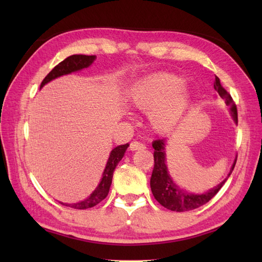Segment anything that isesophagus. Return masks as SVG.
Returning <instances> with one entry per match:
<instances>
[{"instance_id": "esophagus-1", "label": "esophagus", "mask_w": 262, "mask_h": 262, "mask_svg": "<svg viewBox=\"0 0 262 262\" xmlns=\"http://www.w3.org/2000/svg\"><path fill=\"white\" fill-rule=\"evenodd\" d=\"M129 148H130V151H137V149L145 148V145H144L143 143L138 142V141H133V142L130 143Z\"/></svg>"}]
</instances>
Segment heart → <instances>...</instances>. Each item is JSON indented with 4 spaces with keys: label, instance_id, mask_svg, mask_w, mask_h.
<instances>
[{
    "label": "heart",
    "instance_id": "heart-1",
    "mask_svg": "<svg viewBox=\"0 0 262 262\" xmlns=\"http://www.w3.org/2000/svg\"><path fill=\"white\" fill-rule=\"evenodd\" d=\"M185 81L176 74L159 72L138 80L129 90L133 107L152 110L149 120L160 132L171 129L185 114L189 93L183 89Z\"/></svg>",
    "mask_w": 262,
    "mask_h": 262
}]
</instances>
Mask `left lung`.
Segmentation results:
<instances>
[{"label": "left lung", "mask_w": 262, "mask_h": 262, "mask_svg": "<svg viewBox=\"0 0 262 262\" xmlns=\"http://www.w3.org/2000/svg\"><path fill=\"white\" fill-rule=\"evenodd\" d=\"M214 89L219 92L222 99H225L226 105H230L233 119H234V121L237 124L236 105L234 101H233L231 94L222 86L221 81L217 76H215ZM152 146L154 148V168L151 177V182H149L151 183V190L154 198L157 199L163 207L173 211L192 210L205 205L206 203H208L209 200L220 191V189L223 187L226 180L229 179V177L231 176L236 163L235 159L229 176H227L217 187L200 194L190 193L185 190V189L178 187L171 179L168 172V166L165 164V140L154 141Z\"/></svg>", "instance_id": "obj_1"}]
</instances>
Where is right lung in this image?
<instances>
[{
    "label": "right lung",
    "instance_id": "add662e5",
    "mask_svg": "<svg viewBox=\"0 0 262 262\" xmlns=\"http://www.w3.org/2000/svg\"><path fill=\"white\" fill-rule=\"evenodd\" d=\"M94 59H96V56H94V55H91V56H88V55H72V56L65 58L63 62H60L58 65L55 66V68L46 75L45 79H43L41 82L40 89L45 85L46 83L56 79V77L89 68V66L93 63ZM128 146H129V144H125V145H119L115 147L113 151H111L107 165H105L104 171L102 173L101 181H100L98 187L96 188V190H94L86 199L76 204H64V203H60V204L75 209H88L98 205L100 202H102V200L108 196L111 182H113V176H114V171L116 169V166L118 165L120 160L122 159V157H124Z\"/></svg>",
    "mask_w": 262,
    "mask_h": 262
}]
</instances>
